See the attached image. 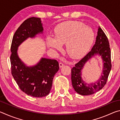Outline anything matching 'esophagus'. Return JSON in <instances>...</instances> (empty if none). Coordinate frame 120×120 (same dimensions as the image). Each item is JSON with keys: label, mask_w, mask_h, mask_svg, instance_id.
Returning a JSON list of instances; mask_svg holds the SVG:
<instances>
[{"label": "esophagus", "mask_w": 120, "mask_h": 120, "mask_svg": "<svg viewBox=\"0 0 120 120\" xmlns=\"http://www.w3.org/2000/svg\"><path fill=\"white\" fill-rule=\"evenodd\" d=\"M64 66V64H62V63H61V62H60L59 63V67H60V68H61V67H62L63 66Z\"/></svg>", "instance_id": "1"}]
</instances>
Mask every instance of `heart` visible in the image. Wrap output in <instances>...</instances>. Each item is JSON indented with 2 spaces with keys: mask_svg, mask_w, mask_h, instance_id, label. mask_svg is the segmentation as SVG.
<instances>
[{
  "mask_svg": "<svg viewBox=\"0 0 120 120\" xmlns=\"http://www.w3.org/2000/svg\"><path fill=\"white\" fill-rule=\"evenodd\" d=\"M94 34L90 27L79 22L61 23L54 30V36L49 35L46 44L51 49L60 51L66 43L68 55L73 58L84 56L92 46Z\"/></svg>",
  "mask_w": 120,
  "mask_h": 120,
  "instance_id": "b5f03b06",
  "label": "heart"
}]
</instances>
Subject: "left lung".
I'll list each match as a JSON object with an SVG mask.
<instances>
[{"label":"left lung","instance_id":"obj_1","mask_svg":"<svg viewBox=\"0 0 120 120\" xmlns=\"http://www.w3.org/2000/svg\"><path fill=\"white\" fill-rule=\"evenodd\" d=\"M101 56L103 63L102 75L96 82L87 84L82 79L81 70L85 64L94 56ZM111 50L108 38L101 28L98 27L96 41L92 50L71 69V82L73 88L78 94L89 95L102 89L107 82L111 70Z\"/></svg>","mask_w":120,"mask_h":120}]
</instances>
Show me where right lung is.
Returning a JSON list of instances; mask_svg holds the SVG:
<instances>
[{
    "label": "right lung",
    "mask_w": 120,
    "mask_h": 120,
    "mask_svg": "<svg viewBox=\"0 0 120 120\" xmlns=\"http://www.w3.org/2000/svg\"><path fill=\"white\" fill-rule=\"evenodd\" d=\"M41 19L31 17L18 28L13 38L11 45V74L20 89L28 95L42 97L49 94L53 79L59 69L56 60L42 58L34 66H27L18 56L19 46L28 38L43 33Z\"/></svg>",
    "instance_id": "obj_1"
}]
</instances>
